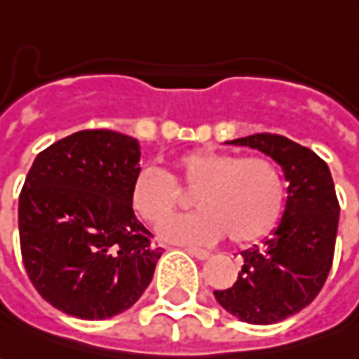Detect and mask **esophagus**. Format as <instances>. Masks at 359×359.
<instances>
[{
  "instance_id": "obj_1",
  "label": "esophagus",
  "mask_w": 359,
  "mask_h": 359,
  "mask_svg": "<svg viewBox=\"0 0 359 359\" xmlns=\"http://www.w3.org/2000/svg\"><path fill=\"white\" fill-rule=\"evenodd\" d=\"M184 250H187L188 255H192L194 258H198V260H205V258H210V252L204 249H198V247H184Z\"/></svg>"
}]
</instances>
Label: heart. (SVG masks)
Wrapping results in <instances>:
<instances>
[{
	"mask_svg": "<svg viewBox=\"0 0 359 359\" xmlns=\"http://www.w3.org/2000/svg\"><path fill=\"white\" fill-rule=\"evenodd\" d=\"M175 177L145 167L132 187V205L149 223H161L182 200L181 187L192 190L198 210L161 225V237L172 243H210L229 235L237 245L266 237L285 205V180L270 157H241L210 147L190 149L175 161Z\"/></svg>",
	"mask_w": 359,
	"mask_h": 359,
	"instance_id": "heart-1",
	"label": "heart"
}]
</instances>
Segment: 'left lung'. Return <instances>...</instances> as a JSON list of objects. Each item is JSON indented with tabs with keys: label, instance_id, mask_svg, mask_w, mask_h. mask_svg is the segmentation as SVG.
<instances>
[{
	"label": "left lung",
	"instance_id": "left-lung-1",
	"mask_svg": "<svg viewBox=\"0 0 359 359\" xmlns=\"http://www.w3.org/2000/svg\"><path fill=\"white\" fill-rule=\"evenodd\" d=\"M231 144L270 155L290 187L274 235L264 247L245 250L237 282L214 295L233 317L272 325L299 313L323 290L334 258L340 205L327 163L309 147L278 134H252Z\"/></svg>",
	"mask_w": 359,
	"mask_h": 359
}]
</instances>
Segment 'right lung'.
<instances>
[{"instance_id":"add662e5","label":"right lung","mask_w":359,"mask_h":359,"mask_svg":"<svg viewBox=\"0 0 359 359\" xmlns=\"http://www.w3.org/2000/svg\"><path fill=\"white\" fill-rule=\"evenodd\" d=\"M136 137L81 130L36 155L19 196L25 270L46 302L77 319L130 309L163 249L132 208Z\"/></svg>"}]
</instances>
